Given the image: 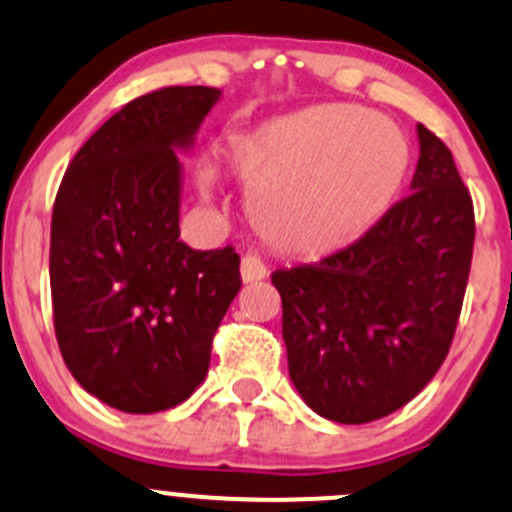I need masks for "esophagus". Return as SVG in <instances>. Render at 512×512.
Masks as SVG:
<instances>
[{"label":"esophagus","mask_w":512,"mask_h":512,"mask_svg":"<svg viewBox=\"0 0 512 512\" xmlns=\"http://www.w3.org/2000/svg\"><path fill=\"white\" fill-rule=\"evenodd\" d=\"M261 278H266V266H263L258 256L246 254L241 258V281L254 283V281H261Z\"/></svg>","instance_id":"esophagus-1"}]
</instances>
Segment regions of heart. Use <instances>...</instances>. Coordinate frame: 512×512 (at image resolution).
<instances>
[{"instance_id": "1", "label": "heart", "mask_w": 512, "mask_h": 512, "mask_svg": "<svg viewBox=\"0 0 512 512\" xmlns=\"http://www.w3.org/2000/svg\"><path fill=\"white\" fill-rule=\"evenodd\" d=\"M229 172L249 187V219L271 249L323 258L347 249L392 209L409 142L365 108L323 103L229 135ZM212 187V177H202Z\"/></svg>"}]
</instances>
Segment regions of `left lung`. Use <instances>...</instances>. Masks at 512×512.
Returning a JSON list of instances; mask_svg holds the SVG:
<instances>
[{
	"mask_svg": "<svg viewBox=\"0 0 512 512\" xmlns=\"http://www.w3.org/2000/svg\"><path fill=\"white\" fill-rule=\"evenodd\" d=\"M412 194L347 249L271 276L288 372L315 414L367 424L397 412L449 355L471 271L473 202L424 125Z\"/></svg>",
	"mask_w": 512,
	"mask_h": 512,
	"instance_id": "8db88e82",
	"label": "left lung"
}]
</instances>
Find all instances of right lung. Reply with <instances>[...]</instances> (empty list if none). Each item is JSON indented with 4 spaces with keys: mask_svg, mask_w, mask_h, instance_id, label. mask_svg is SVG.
Here are the masks:
<instances>
[{
    "mask_svg": "<svg viewBox=\"0 0 512 512\" xmlns=\"http://www.w3.org/2000/svg\"><path fill=\"white\" fill-rule=\"evenodd\" d=\"M221 96L170 86L130 100L76 152L51 217V303L61 355L108 407L155 414L204 382L241 288L231 246L179 241L182 162Z\"/></svg>",
    "mask_w": 512,
    "mask_h": 512,
    "instance_id": "1",
    "label": "right lung"
}]
</instances>
